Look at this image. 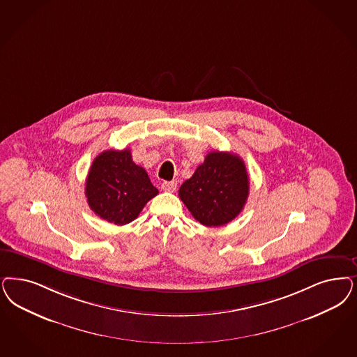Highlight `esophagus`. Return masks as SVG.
I'll list each match as a JSON object with an SVG mask.
<instances>
[{"instance_id": "obj_1", "label": "esophagus", "mask_w": 357, "mask_h": 357, "mask_svg": "<svg viewBox=\"0 0 357 357\" xmlns=\"http://www.w3.org/2000/svg\"><path fill=\"white\" fill-rule=\"evenodd\" d=\"M162 190L163 191H166V192H174L175 190H176V182L175 181H172V182H163L162 185Z\"/></svg>"}]
</instances>
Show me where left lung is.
<instances>
[{
  "label": "left lung",
  "instance_id": "8db88e82",
  "mask_svg": "<svg viewBox=\"0 0 357 357\" xmlns=\"http://www.w3.org/2000/svg\"><path fill=\"white\" fill-rule=\"evenodd\" d=\"M249 195L245 163L228 151H211L179 188V197L197 222L220 227L243 211Z\"/></svg>",
  "mask_w": 357,
  "mask_h": 357
}]
</instances>
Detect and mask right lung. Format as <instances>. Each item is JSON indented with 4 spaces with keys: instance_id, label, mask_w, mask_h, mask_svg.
Wrapping results in <instances>:
<instances>
[{
    "instance_id": "add662e5",
    "label": "right lung",
    "mask_w": 357,
    "mask_h": 357,
    "mask_svg": "<svg viewBox=\"0 0 357 357\" xmlns=\"http://www.w3.org/2000/svg\"><path fill=\"white\" fill-rule=\"evenodd\" d=\"M157 194L148 172L135 165L129 149L100 153L86 176L88 206L101 219L116 225L133 222Z\"/></svg>"
}]
</instances>
